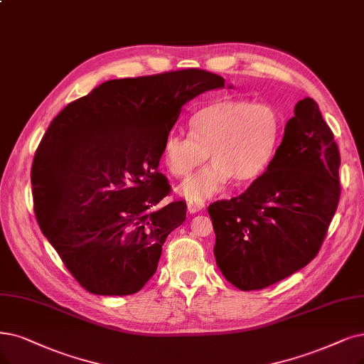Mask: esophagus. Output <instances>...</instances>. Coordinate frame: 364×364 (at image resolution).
I'll return each instance as SVG.
<instances>
[{
	"label": "esophagus",
	"instance_id": "obj_1",
	"mask_svg": "<svg viewBox=\"0 0 364 364\" xmlns=\"http://www.w3.org/2000/svg\"><path fill=\"white\" fill-rule=\"evenodd\" d=\"M204 207H205V204L203 203V200H189V203H187V211H189L191 214L200 211Z\"/></svg>",
	"mask_w": 364,
	"mask_h": 364
}]
</instances>
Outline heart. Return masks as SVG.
<instances>
[{"label": "heart", "instance_id": "1", "mask_svg": "<svg viewBox=\"0 0 364 364\" xmlns=\"http://www.w3.org/2000/svg\"><path fill=\"white\" fill-rule=\"evenodd\" d=\"M191 136L171 132L161 146V160L175 177H186L208 157L210 165L180 186L189 200L219 193L234 178L237 184L257 180L270 166L280 139V115L268 103L223 99L196 111L189 121Z\"/></svg>", "mask_w": 364, "mask_h": 364}]
</instances>
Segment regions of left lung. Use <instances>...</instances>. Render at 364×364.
Wrapping results in <instances>:
<instances>
[{
    "mask_svg": "<svg viewBox=\"0 0 364 364\" xmlns=\"http://www.w3.org/2000/svg\"><path fill=\"white\" fill-rule=\"evenodd\" d=\"M339 166L338 144L318 103L300 100L270 166L245 193L208 207L223 277L255 291L311 262L338 210Z\"/></svg>",
    "mask_w": 364,
    "mask_h": 364,
    "instance_id": "obj_1",
    "label": "left lung"
}]
</instances>
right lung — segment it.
Instances as JSON below:
<instances>
[{
    "label": "right lung",
    "mask_w": 364,
    "mask_h": 364,
    "mask_svg": "<svg viewBox=\"0 0 364 364\" xmlns=\"http://www.w3.org/2000/svg\"><path fill=\"white\" fill-rule=\"evenodd\" d=\"M225 79L200 69L114 79L67 105L40 141L31 168L34 213L77 284L130 295L157 270L186 203L157 171L181 107Z\"/></svg>",
    "instance_id": "add662e5"
}]
</instances>
